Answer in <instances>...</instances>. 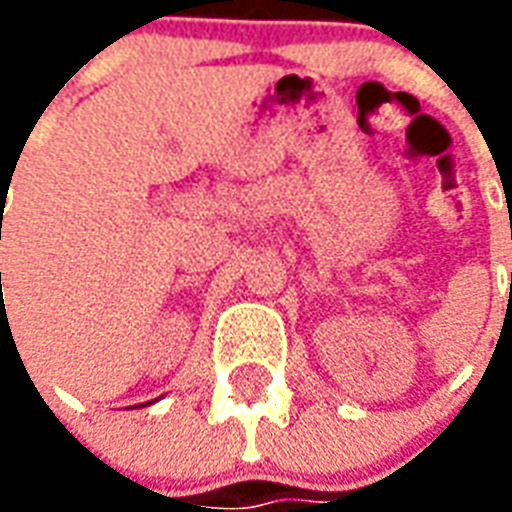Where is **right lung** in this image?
I'll return each instance as SVG.
<instances>
[{
	"instance_id": "right-lung-1",
	"label": "right lung",
	"mask_w": 512,
	"mask_h": 512,
	"mask_svg": "<svg viewBox=\"0 0 512 512\" xmlns=\"http://www.w3.org/2000/svg\"><path fill=\"white\" fill-rule=\"evenodd\" d=\"M0 277H2V274H0ZM2 323H5V312H2V318H0V326H2Z\"/></svg>"
}]
</instances>
